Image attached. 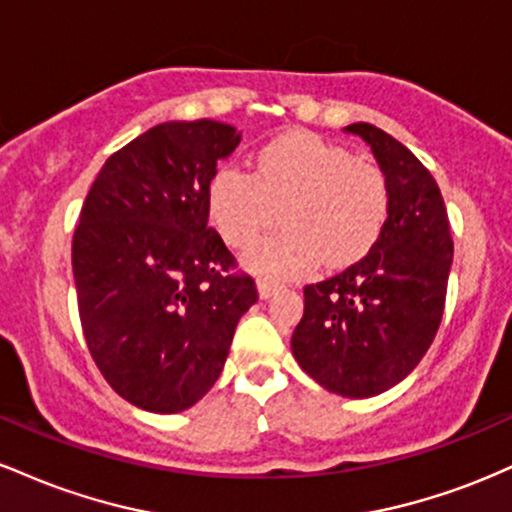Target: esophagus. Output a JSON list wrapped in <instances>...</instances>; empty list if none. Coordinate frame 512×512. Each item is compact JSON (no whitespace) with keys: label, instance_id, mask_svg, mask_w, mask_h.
Segmentation results:
<instances>
[{"label":"esophagus","instance_id":"esophagus-1","mask_svg":"<svg viewBox=\"0 0 512 512\" xmlns=\"http://www.w3.org/2000/svg\"><path fill=\"white\" fill-rule=\"evenodd\" d=\"M274 291H276L274 281H269V279H257V293H260L262 301H267V298L272 296Z\"/></svg>","mask_w":512,"mask_h":512}]
</instances>
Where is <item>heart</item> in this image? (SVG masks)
<instances>
[{
  "instance_id": "heart-1",
  "label": "heart",
  "mask_w": 512,
  "mask_h": 512,
  "mask_svg": "<svg viewBox=\"0 0 512 512\" xmlns=\"http://www.w3.org/2000/svg\"><path fill=\"white\" fill-rule=\"evenodd\" d=\"M209 219L231 248H245L284 216L286 231L245 252V267L289 279L358 262L383 236L390 182L375 163L310 132H286L255 151L252 175L219 168L207 190Z\"/></svg>"
}]
</instances>
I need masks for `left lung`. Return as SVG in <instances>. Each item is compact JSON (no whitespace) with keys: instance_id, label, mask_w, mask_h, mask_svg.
<instances>
[{"instance_id":"1","label":"left lung","mask_w":512,"mask_h":512,"mask_svg":"<svg viewBox=\"0 0 512 512\" xmlns=\"http://www.w3.org/2000/svg\"><path fill=\"white\" fill-rule=\"evenodd\" d=\"M344 132L370 146L390 182V216L363 260L305 286L291 349L325 390L363 399L402 383L436 337L452 236L438 182L407 146L368 122Z\"/></svg>"}]
</instances>
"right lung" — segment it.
Instances as JSON below:
<instances>
[{
    "instance_id": "1",
    "label": "right lung",
    "mask_w": 512,
    "mask_h": 512,
    "mask_svg": "<svg viewBox=\"0 0 512 512\" xmlns=\"http://www.w3.org/2000/svg\"><path fill=\"white\" fill-rule=\"evenodd\" d=\"M238 144L223 122H163L105 161L81 207V327L103 378L139 409L175 414L207 395L257 301L209 228V180Z\"/></svg>"
}]
</instances>
